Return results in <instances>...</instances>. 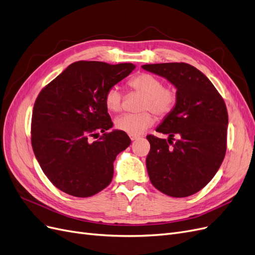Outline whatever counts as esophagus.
<instances>
[{"label":"esophagus","instance_id":"34e87169","mask_svg":"<svg viewBox=\"0 0 255 255\" xmlns=\"http://www.w3.org/2000/svg\"><path fill=\"white\" fill-rule=\"evenodd\" d=\"M130 136V139H131V141H134V139H137L139 136L138 135H129Z\"/></svg>","mask_w":255,"mask_h":255}]
</instances>
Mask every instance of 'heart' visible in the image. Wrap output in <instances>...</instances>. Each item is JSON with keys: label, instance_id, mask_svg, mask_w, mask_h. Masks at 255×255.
Here are the masks:
<instances>
[{"label": "heart", "instance_id": "b5f03b06", "mask_svg": "<svg viewBox=\"0 0 255 255\" xmlns=\"http://www.w3.org/2000/svg\"><path fill=\"white\" fill-rule=\"evenodd\" d=\"M128 87L142 94L138 113H126L119 117L114 125L118 130L131 135H138L149 128L154 122L151 111L160 118H165L175 109L178 101L177 90L164 86L163 81L149 73H138L128 81ZM123 94L118 87H111L105 94L106 108L111 112H120Z\"/></svg>", "mask_w": 255, "mask_h": 255}]
</instances>
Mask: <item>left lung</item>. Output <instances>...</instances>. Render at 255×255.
Returning a JSON list of instances; mask_svg holds the SVG:
<instances>
[{
	"label": "left lung",
	"instance_id": "1",
	"mask_svg": "<svg viewBox=\"0 0 255 255\" xmlns=\"http://www.w3.org/2000/svg\"><path fill=\"white\" fill-rule=\"evenodd\" d=\"M142 68L168 79L178 93L175 109L155 130L168 134V139L146 136L150 143L146 158L150 181L171 197L196 194L215 176L226 155L229 120L224 98L202 72L188 63Z\"/></svg>",
	"mask_w": 255,
	"mask_h": 255
}]
</instances>
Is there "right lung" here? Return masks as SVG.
<instances>
[{
  "label": "right lung",
  "mask_w": 255,
  "mask_h": 255,
  "mask_svg": "<svg viewBox=\"0 0 255 255\" xmlns=\"http://www.w3.org/2000/svg\"><path fill=\"white\" fill-rule=\"evenodd\" d=\"M132 63L76 61L39 93L31 116V146L48 180L74 197H91L112 181L113 162L131 139L113 126L107 90L134 70ZM103 134L91 142L90 137Z\"/></svg>",
  "instance_id": "1"
}]
</instances>
